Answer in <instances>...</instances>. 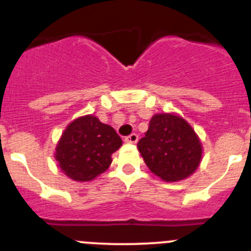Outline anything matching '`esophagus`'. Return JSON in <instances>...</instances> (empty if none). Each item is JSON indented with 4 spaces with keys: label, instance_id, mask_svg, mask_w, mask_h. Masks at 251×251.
<instances>
[{
    "label": "esophagus",
    "instance_id": "esophagus-1",
    "mask_svg": "<svg viewBox=\"0 0 251 251\" xmlns=\"http://www.w3.org/2000/svg\"><path fill=\"white\" fill-rule=\"evenodd\" d=\"M126 143H132V145H136L137 142H138V134H136V133H132L130 136L126 137Z\"/></svg>",
    "mask_w": 251,
    "mask_h": 251
}]
</instances>
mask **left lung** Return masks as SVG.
<instances>
[{"label": "left lung", "instance_id": "obj_1", "mask_svg": "<svg viewBox=\"0 0 251 251\" xmlns=\"http://www.w3.org/2000/svg\"><path fill=\"white\" fill-rule=\"evenodd\" d=\"M137 148L151 172L166 182L190 177L202 159L200 138L190 123L176 113L153 115Z\"/></svg>", "mask_w": 251, "mask_h": 251}]
</instances>
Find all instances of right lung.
<instances>
[{
	"instance_id": "obj_1",
	"label": "right lung",
	"mask_w": 251,
	"mask_h": 251,
	"mask_svg": "<svg viewBox=\"0 0 251 251\" xmlns=\"http://www.w3.org/2000/svg\"><path fill=\"white\" fill-rule=\"evenodd\" d=\"M122 145L114 128L88 114L68 124L54 156L60 171L69 178L89 182L109 168L112 154Z\"/></svg>"
}]
</instances>
